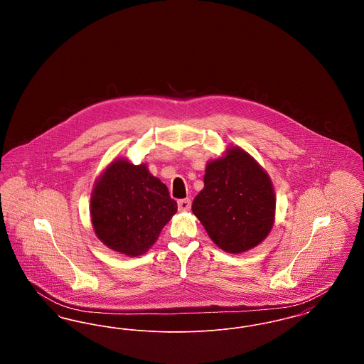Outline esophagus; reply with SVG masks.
I'll list each match as a JSON object with an SVG mask.
<instances>
[{
  "label": "esophagus",
  "mask_w": 364,
  "mask_h": 364,
  "mask_svg": "<svg viewBox=\"0 0 364 364\" xmlns=\"http://www.w3.org/2000/svg\"><path fill=\"white\" fill-rule=\"evenodd\" d=\"M177 205H178V210H180V211H190L191 199H188V198L180 199V200L177 202Z\"/></svg>",
  "instance_id": "1"
}]
</instances>
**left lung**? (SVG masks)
Masks as SVG:
<instances>
[{
    "mask_svg": "<svg viewBox=\"0 0 364 364\" xmlns=\"http://www.w3.org/2000/svg\"><path fill=\"white\" fill-rule=\"evenodd\" d=\"M192 213L210 239L230 254L245 252L270 233L276 195L269 174L240 147L206 165L205 188L192 203Z\"/></svg>",
    "mask_w": 364,
    "mask_h": 364,
    "instance_id": "1",
    "label": "left lung"
}]
</instances>
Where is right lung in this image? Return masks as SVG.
I'll list each match as a JSON object with an SVG mask.
<instances>
[{
    "instance_id": "add662e5",
    "label": "right lung",
    "mask_w": 364,
    "mask_h": 364,
    "mask_svg": "<svg viewBox=\"0 0 364 364\" xmlns=\"http://www.w3.org/2000/svg\"><path fill=\"white\" fill-rule=\"evenodd\" d=\"M90 208L97 237L113 251L138 257L156 242L177 203L144 164L120 158L95 181Z\"/></svg>"
}]
</instances>
